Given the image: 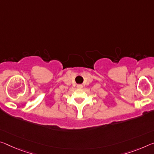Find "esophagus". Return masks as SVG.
I'll use <instances>...</instances> for the list:
<instances>
[{
  "label": "esophagus",
  "mask_w": 154,
  "mask_h": 154,
  "mask_svg": "<svg viewBox=\"0 0 154 154\" xmlns=\"http://www.w3.org/2000/svg\"><path fill=\"white\" fill-rule=\"evenodd\" d=\"M77 88H82V85H77Z\"/></svg>",
  "instance_id": "obj_1"
}]
</instances>
